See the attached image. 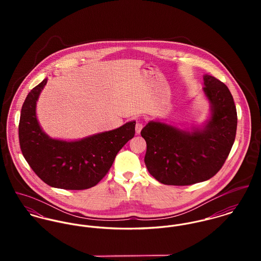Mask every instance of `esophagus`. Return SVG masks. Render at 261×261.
<instances>
[{
	"mask_svg": "<svg viewBox=\"0 0 261 261\" xmlns=\"http://www.w3.org/2000/svg\"><path fill=\"white\" fill-rule=\"evenodd\" d=\"M143 127H144V125H143L142 122H137V124H136V133L139 135L141 133V130L143 129Z\"/></svg>",
	"mask_w": 261,
	"mask_h": 261,
	"instance_id": "obj_1",
	"label": "esophagus"
}]
</instances>
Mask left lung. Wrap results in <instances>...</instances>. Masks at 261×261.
<instances>
[{
  "instance_id": "obj_1",
  "label": "left lung",
  "mask_w": 261,
  "mask_h": 261,
  "mask_svg": "<svg viewBox=\"0 0 261 261\" xmlns=\"http://www.w3.org/2000/svg\"><path fill=\"white\" fill-rule=\"evenodd\" d=\"M203 79L211 111L203 127L189 130L150 120L141 132L147 143L145 164L162 184L188 186L209 180L222 168L234 144L237 112L232 94L214 76Z\"/></svg>"
}]
</instances>
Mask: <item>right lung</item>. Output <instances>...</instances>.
<instances>
[{
	"label": "right lung",
	"mask_w": 261,
	"mask_h": 261,
	"mask_svg": "<svg viewBox=\"0 0 261 261\" xmlns=\"http://www.w3.org/2000/svg\"><path fill=\"white\" fill-rule=\"evenodd\" d=\"M45 78L27 95L21 111L19 141L25 160L47 185L64 190L95 186L109 172L120 149L134 138L136 121L78 141L50 138L36 115L38 98Z\"/></svg>",
	"instance_id": "1"
}]
</instances>
